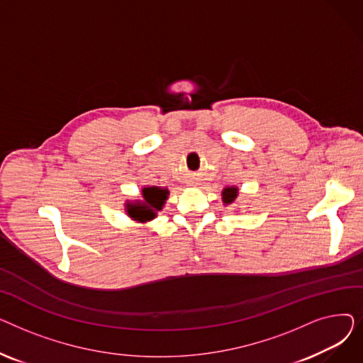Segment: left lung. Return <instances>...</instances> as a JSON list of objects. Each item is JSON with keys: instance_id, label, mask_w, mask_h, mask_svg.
I'll return each mask as SVG.
<instances>
[{"instance_id": "obj_1", "label": "left lung", "mask_w": 363, "mask_h": 363, "mask_svg": "<svg viewBox=\"0 0 363 363\" xmlns=\"http://www.w3.org/2000/svg\"><path fill=\"white\" fill-rule=\"evenodd\" d=\"M238 197V186H225L222 189V201L225 206L233 204Z\"/></svg>"}]
</instances>
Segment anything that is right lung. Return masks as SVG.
<instances>
[{
	"label": "right lung",
	"instance_id": "right-lung-1",
	"mask_svg": "<svg viewBox=\"0 0 363 363\" xmlns=\"http://www.w3.org/2000/svg\"><path fill=\"white\" fill-rule=\"evenodd\" d=\"M143 200L126 204V212L132 220L148 222L157 216L169 196V189L162 186H144L141 189Z\"/></svg>",
	"mask_w": 363,
	"mask_h": 363
}]
</instances>
